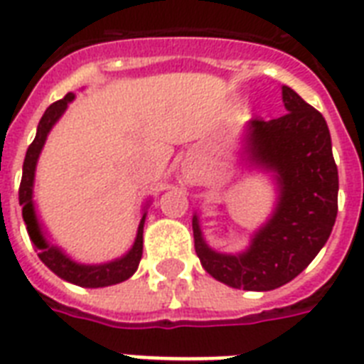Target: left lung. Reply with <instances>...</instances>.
<instances>
[{"instance_id": "left-lung-1", "label": "left lung", "mask_w": 364, "mask_h": 364, "mask_svg": "<svg viewBox=\"0 0 364 364\" xmlns=\"http://www.w3.org/2000/svg\"><path fill=\"white\" fill-rule=\"evenodd\" d=\"M282 100L287 112L248 124L250 159L272 171L280 190L274 214L255 232L250 248L238 255L218 254L206 246L193 216L203 269L246 291H270L301 274L325 246L338 212V168L327 122L289 86H282Z\"/></svg>"}]
</instances>
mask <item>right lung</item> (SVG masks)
I'll use <instances>...</instances> for the list:
<instances>
[{
    "instance_id": "1",
    "label": "right lung",
    "mask_w": 364,
    "mask_h": 364,
    "mask_svg": "<svg viewBox=\"0 0 364 364\" xmlns=\"http://www.w3.org/2000/svg\"><path fill=\"white\" fill-rule=\"evenodd\" d=\"M75 100V94H67L63 100L52 103L45 110V114L41 118L39 126H37V135L33 142L28 148L24 159V167H22V182H20L18 200L22 205V218L26 222V229L30 235L31 242L39 252V259L48 267V269L63 278L65 282H71L75 286L80 287H105L114 286L120 282L127 280L135 274L136 267L141 263L142 257V228H144V218L146 212L142 214L139 229H136V238L133 242V248L127 252L124 257L103 264H80L75 263L71 257H67L62 250L54 246V244L46 242V238L41 232L39 222L35 216L33 208V178H35V167H37V159L43 150V144L46 141V135L52 129V126L60 120V116L65 112L67 105Z\"/></svg>"
}]
</instances>
